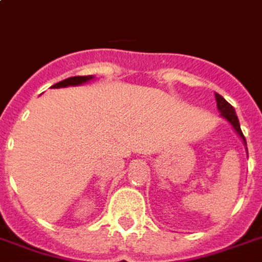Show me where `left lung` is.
<instances>
[{
	"instance_id": "obj_1",
	"label": "left lung",
	"mask_w": 262,
	"mask_h": 262,
	"mask_svg": "<svg viewBox=\"0 0 262 262\" xmlns=\"http://www.w3.org/2000/svg\"><path fill=\"white\" fill-rule=\"evenodd\" d=\"M214 95H216V103H217V109H219L220 115H222V116H223V118H225V119L227 120L231 126H233V129L237 132V135L242 137V140L244 142V144L247 146L246 137H244V135H243L242 129H240V122H238V118H237L234 108H233L230 103L227 102L222 95H219V94H214Z\"/></svg>"
}]
</instances>
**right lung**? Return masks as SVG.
Returning a JSON list of instances; mask_svg holds the SVG:
<instances>
[{
	"mask_svg": "<svg viewBox=\"0 0 262 262\" xmlns=\"http://www.w3.org/2000/svg\"><path fill=\"white\" fill-rule=\"evenodd\" d=\"M94 78V75H77V77H70V78H66V80L60 81L57 84H54L52 88H63V86L69 85H80V84H84L86 81H90Z\"/></svg>",
	"mask_w": 262,
	"mask_h": 262,
	"instance_id": "add662e5",
	"label": "right lung"
}]
</instances>
